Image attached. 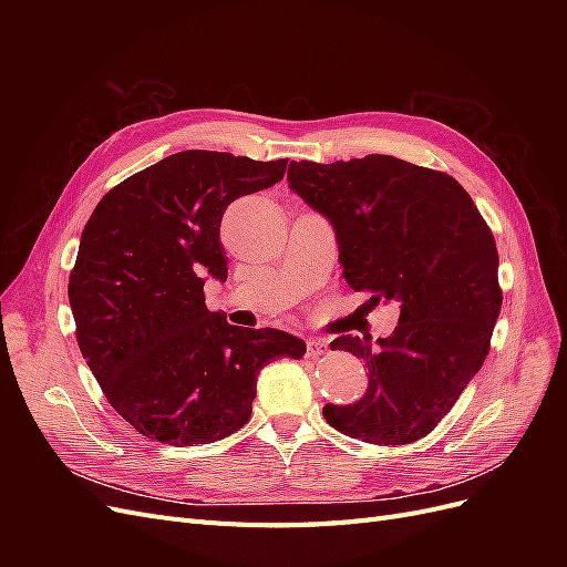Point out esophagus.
I'll list each match as a JSON object with an SVG mask.
<instances>
[{"label": "esophagus", "instance_id": "34e87169", "mask_svg": "<svg viewBox=\"0 0 567 567\" xmlns=\"http://www.w3.org/2000/svg\"><path fill=\"white\" fill-rule=\"evenodd\" d=\"M321 354H326V342L319 338L307 340V359H319Z\"/></svg>", "mask_w": 567, "mask_h": 567}]
</instances>
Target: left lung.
<instances>
[{"label":"left lung","mask_w":567,"mask_h":567,"mask_svg":"<svg viewBox=\"0 0 567 567\" xmlns=\"http://www.w3.org/2000/svg\"><path fill=\"white\" fill-rule=\"evenodd\" d=\"M288 182L331 219L348 286L373 305H402L379 346L369 336L331 342L364 359L369 388L354 404H326L323 419L371 444L425 437L489 352L502 312L492 229L454 177L379 153L331 165L293 161Z\"/></svg>","instance_id":"left-lung-1"}]
</instances>
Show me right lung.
Returning a JSON list of instances; mask_svg holds the SVG:
<instances>
[{
  "label": "right lung",
  "mask_w": 567,
  "mask_h": 567,
  "mask_svg": "<svg viewBox=\"0 0 567 567\" xmlns=\"http://www.w3.org/2000/svg\"><path fill=\"white\" fill-rule=\"evenodd\" d=\"M288 161L182 151L113 186L84 225L68 279L75 338L109 404L148 440L194 447L236 433L257 373L305 342L238 329L205 307L227 281L221 215L284 179Z\"/></svg>",
  "instance_id": "right-lung-1"
}]
</instances>
